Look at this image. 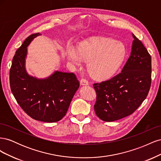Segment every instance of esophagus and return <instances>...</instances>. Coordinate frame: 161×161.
Wrapping results in <instances>:
<instances>
[{"mask_svg":"<svg viewBox=\"0 0 161 161\" xmlns=\"http://www.w3.org/2000/svg\"><path fill=\"white\" fill-rule=\"evenodd\" d=\"M80 83L81 85H89V82H88V80H86L85 79H81L80 81Z\"/></svg>","mask_w":161,"mask_h":161,"instance_id":"1","label":"esophagus"}]
</instances>
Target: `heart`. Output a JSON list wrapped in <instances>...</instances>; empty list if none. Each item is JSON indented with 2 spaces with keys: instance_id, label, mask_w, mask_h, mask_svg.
<instances>
[{
  "instance_id": "1",
  "label": "heart",
  "mask_w": 161,
  "mask_h": 161,
  "mask_svg": "<svg viewBox=\"0 0 161 161\" xmlns=\"http://www.w3.org/2000/svg\"><path fill=\"white\" fill-rule=\"evenodd\" d=\"M125 48L113 39L91 37L81 42L75 50L72 46L66 48L65 56L75 66L81 61L88 62L86 70L97 80H105L113 75L124 61Z\"/></svg>"
}]
</instances>
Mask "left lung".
<instances>
[{
    "instance_id": "obj_1",
    "label": "left lung",
    "mask_w": 161,
    "mask_h": 161,
    "mask_svg": "<svg viewBox=\"0 0 161 161\" xmlns=\"http://www.w3.org/2000/svg\"><path fill=\"white\" fill-rule=\"evenodd\" d=\"M134 41L121 72L111 79L95 83L97 116L114 121L133 114L147 98L151 85V56L140 40Z\"/></svg>"
}]
</instances>
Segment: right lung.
<instances>
[{"label": "right lung", "instance_id": "obj_1", "mask_svg": "<svg viewBox=\"0 0 161 161\" xmlns=\"http://www.w3.org/2000/svg\"><path fill=\"white\" fill-rule=\"evenodd\" d=\"M40 33L32 34L14 54L9 74L11 89L23 110L31 118L43 122H56L69 109L79 81L74 73L56 70L44 79L30 75L25 69L27 46Z\"/></svg>", "mask_w": 161, "mask_h": 161}]
</instances>
